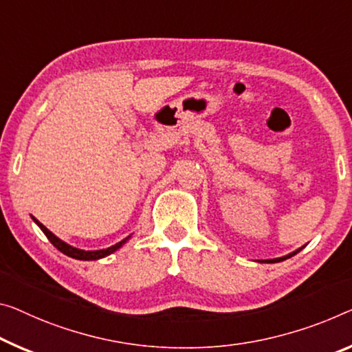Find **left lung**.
Masks as SVG:
<instances>
[{"mask_svg": "<svg viewBox=\"0 0 352 352\" xmlns=\"http://www.w3.org/2000/svg\"><path fill=\"white\" fill-rule=\"evenodd\" d=\"M297 252H294V253H291V255H288V256H283V258H277V259H269V261H266V263H278V261H283V259H286V258H289V256H293V255H296Z\"/></svg>", "mask_w": 352, "mask_h": 352, "instance_id": "obj_1", "label": "left lung"}]
</instances>
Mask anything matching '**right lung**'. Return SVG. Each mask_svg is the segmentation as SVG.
Instances as JSON below:
<instances>
[{"mask_svg": "<svg viewBox=\"0 0 352 352\" xmlns=\"http://www.w3.org/2000/svg\"><path fill=\"white\" fill-rule=\"evenodd\" d=\"M32 220L36 221L37 225H39V228L44 231V234L47 236V239L52 242L53 245H55L59 252H63L64 255H67V256H70V258H75V259H83V261H93V259H100V258H104V256H108L110 255V253H113V252H116L118 248L120 247H122V244L124 242H126L129 237H126V239L124 241H121V242H118V244H115V245H111V247H108V248H105V250H94V252H86V250H80V248H75V247H72V245H67L66 242H63L61 239H58V237L53 234L52 231H48L44 225L41 223L39 220H36L34 217H32Z\"/></svg>", "mask_w": 352, "mask_h": 352, "instance_id": "add662e5", "label": "right lung"}]
</instances>
